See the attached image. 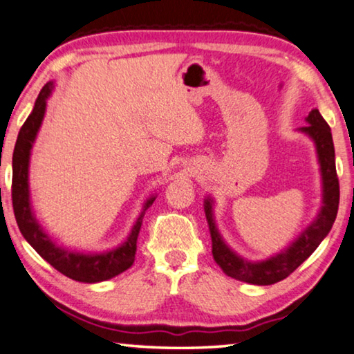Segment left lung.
I'll return each instance as SVG.
<instances>
[{"instance_id": "left-lung-1", "label": "left lung", "mask_w": 354, "mask_h": 354, "mask_svg": "<svg viewBox=\"0 0 354 354\" xmlns=\"http://www.w3.org/2000/svg\"><path fill=\"white\" fill-rule=\"evenodd\" d=\"M305 121L306 126L299 127L297 131L315 143L321 174V206L316 217L279 252L268 255L262 260H249L239 255L236 250L230 248L220 233L214 215V198L211 194L204 198V214H206L212 239L214 260L230 278L254 286H270L288 278L292 271L299 268L315 252L335 222L340 189L335 171V150L330 127L317 110H311Z\"/></svg>"}]
</instances>
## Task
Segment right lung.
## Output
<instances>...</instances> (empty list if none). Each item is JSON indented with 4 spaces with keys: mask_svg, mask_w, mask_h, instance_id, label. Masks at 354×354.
I'll return each instance as SVG.
<instances>
[{
    "mask_svg": "<svg viewBox=\"0 0 354 354\" xmlns=\"http://www.w3.org/2000/svg\"><path fill=\"white\" fill-rule=\"evenodd\" d=\"M55 88L54 81L44 84L41 89L32 113L24 122L22 129L17 136L12 155V206L14 215L17 220L19 230L27 243L37 250L49 265L65 274L66 278L78 281V283H102L115 278L122 271H126L136 260L137 238H139L143 215L151 206L158 194L153 193L143 201L140 214L137 215L129 234L121 244L115 248L88 252V250H76L75 248H65L57 239H54L46 232L39 218L35 214L30 192V160L32 150L37 142L38 132L43 124L48 99L53 95Z\"/></svg>",
    "mask_w": 354,
    "mask_h": 354,
    "instance_id": "right-lung-1",
    "label": "right lung"
}]
</instances>
